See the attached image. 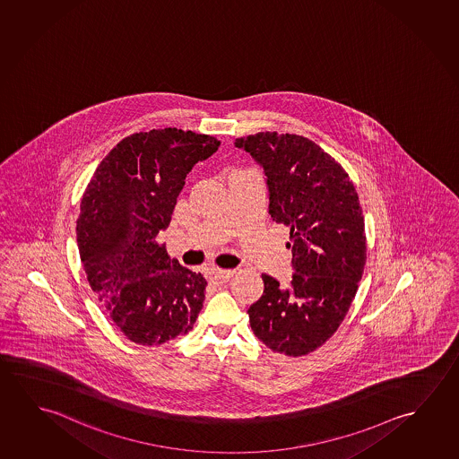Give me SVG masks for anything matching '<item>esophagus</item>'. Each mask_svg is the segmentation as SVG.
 Returning <instances> with one entry per match:
<instances>
[{
  "instance_id": "obj_1",
  "label": "esophagus",
  "mask_w": 459,
  "mask_h": 459,
  "mask_svg": "<svg viewBox=\"0 0 459 459\" xmlns=\"http://www.w3.org/2000/svg\"><path fill=\"white\" fill-rule=\"evenodd\" d=\"M212 279L215 281V282H220V284H223V282H228L231 277H233L234 271L231 270H220V268H213L211 270Z\"/></svg>"
}]
</instances>
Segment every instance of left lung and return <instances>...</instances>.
I'll return each instance as SVG.
<instances>
[{
	"mask_svg": "<svg viewBox=\"0 0 459 459\" xmlns=\"http://www.w3.org/2000/svg\"><path fill=\"white\" fill-rule=\"evenodd\" d=\"M234 145L262 166L271 219L290 228V284L262 274L264 290L248 307L250 327L274 352L306 356L340 327L364 273V215L354 183L301 135L258 132Z\"/></svg>",
	"mask_w": 459,
	"mask_h": 459,
	"instance_id": "obj_1",
	"label": "left lung"
}]
</instances>
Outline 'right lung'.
<instances>
[{"label":"right lung","instance_id":"1","mask_svg":"<svg viewBox=\"0 0 459 459\" xmlns=\"http://www.w3.org/2000/svg\"><path fill=\"white\" fill-rule=\"evenodd\" d=\"M215 137L175 127L132 134L99 164L76 221L89 285L127 340L158 346L188 333L205 299L201 273L170 260L168 228L186 175L219 150Z\"/></svg>","mask_w":459,"mask_h":459}]
</instances>
